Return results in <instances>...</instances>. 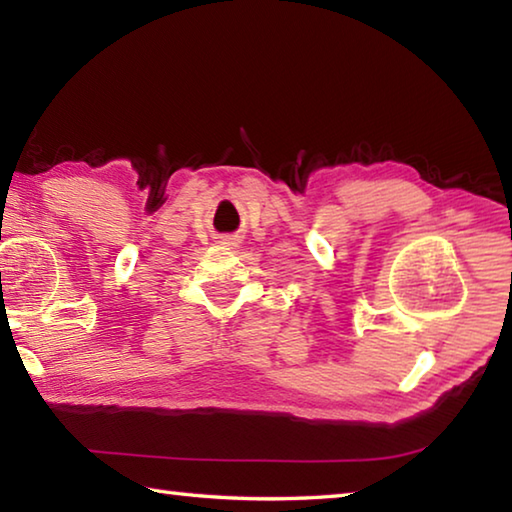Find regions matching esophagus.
Masks as SVG:
<instances>
[{"mask_svg": "<svg viewBox=\"0 0 512 512\" xmlns=\"http://www.w3.org/2000/svg\"><path fill=\"white\" fill-rule=\"evenodd\" d=\"M224 245H236V240H233V238H224Z\"/></svg>", "mask_w": 512, "mask_h": 512, "instance_id": "esophagus-1", "label": "esophagus"}]
</instances>
